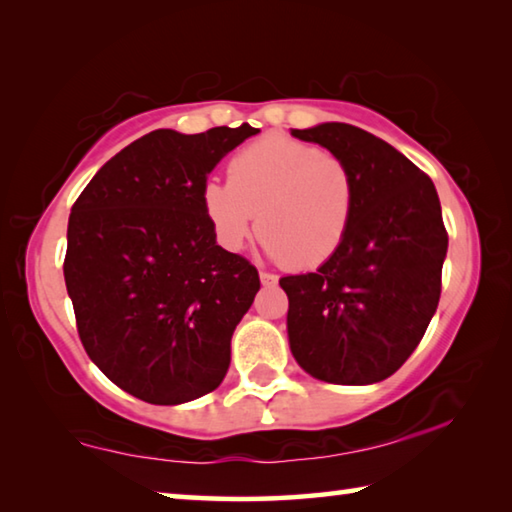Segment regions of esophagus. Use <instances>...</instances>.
<instances>
[{"mask_svg": "<svg viewBox=\"0 0 512 512\" xmlns=\"http://www.w3.org/2000/svg\"><path fill=\"white\" fill-rule=\"evenodd\" d=\"M259 280H262L264 287H273V284H277V275L262 271V273H259Z\"/></svg>", "mask_w": 512, "mask_h": 512, "instance_id": "obj_1", "label": "esophagus"}]
</instances>
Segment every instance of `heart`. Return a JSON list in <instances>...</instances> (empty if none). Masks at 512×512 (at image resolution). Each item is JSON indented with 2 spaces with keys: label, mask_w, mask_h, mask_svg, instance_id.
<instances>
[{
  "label": "heart",
  "mask_w": 512,
  "mask_h": 512,
  "mask_svg": "<svg viewBox=\"0 0 512 512\" xmlns=\"http://www.w3.org/2000/svg\"><path fill=\"white\" fill-rule=\"evenodd\" d=\"M357 183L343 158L284 135H268L228 164V185L203 187L207 219L228 250L250 232L277 262L293 271L325 264L348 237Z\"/></svg>",
  "instance_id": "b5f03b06"
}]
</instances>
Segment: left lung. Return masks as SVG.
Wrapping results in <instances>:
<instances>
[{"label": "left lung", "instance_id": "1", "mask_svg": "<svg viewBox=\"0 0 512 512\" xmlns=\"http://www.w3.org/2000/svg\"><path fill=\"white\" fill-rule=\"evenodd\" d=\"M293 137L345 160L357 183L348 237L316 273L287 275L289 345L327 384L391 377L418 348L440 300L447 230L427 173L391 144L329 121Z\"/></svg>", "mask_w": 512, "mask_h": 512}]
</instances>
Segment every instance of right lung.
Wrapping results in <instances>:
<instances>
[{"label":"right lung","instance_id":"obj_1","mask_svg":"<svg viewBox=\"0 0 512 512\" xmlns=\"http://www.w3.org/2000/svg\"><path fill=\"white\" fill-rule=\"evenodd\" d=\"M257 128H160L97 171L72 205L65 284L88 357L149 404L212 393L259 291L246 257L216 244L203 207L210 171Z\"/></svg>","mask_w":512,"mask_h":512}]
</instances>
